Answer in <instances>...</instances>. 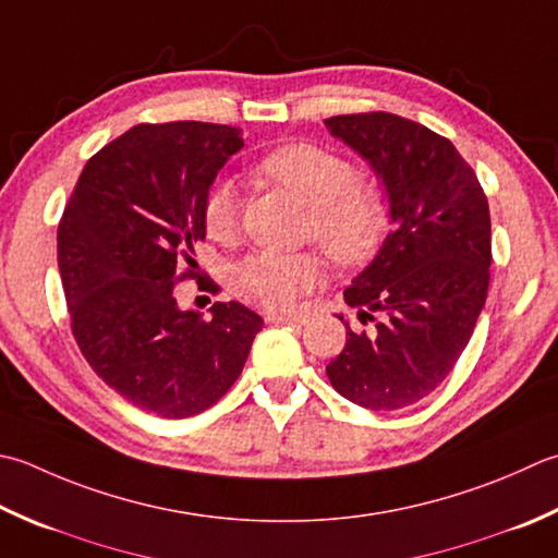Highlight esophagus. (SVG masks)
<instances>
[{
  "label": "esophagus",
  "instance_id": "esophagus-1",
  "mask_svg": "<svg viewBox=\"0 0 558 558\" xmlns=\"http://www.w3.org/2000/svg\"><path fill=\"white\" fill-rule=\"evenodd\" d=\"M264 319L268 324H298V326L310 322L307 316H302V314H282V312H266Z\"/></svg>",
  "mask_w": 558,
  "mask_h": 558
}]
</instances>
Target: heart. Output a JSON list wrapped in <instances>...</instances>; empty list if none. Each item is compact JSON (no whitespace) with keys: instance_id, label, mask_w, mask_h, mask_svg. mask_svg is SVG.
<instances>
[{"instance_id":"obj_1","label":"heart","mask_w":558,"mask_h":558,"mask_svg":"<svg viewBox=\"0 0 558 558\" xmlns=\"http://www.w3.org/2000/svg\"><path fill=\"white\" fill-rule=\"evenodd\" d=\"M258 171L310 207V232L338 264H360L379 248L391 222L387 191L375 181H360L353 161L336 151L294 142L260 159ZM207 234L227 242L239 227V193L227 179L215 181L203 203ZM324 260L314 251L278 254L258 251L239 260L234 288L268 310H292L319 286Z\"/></svg>"}]
</instances>
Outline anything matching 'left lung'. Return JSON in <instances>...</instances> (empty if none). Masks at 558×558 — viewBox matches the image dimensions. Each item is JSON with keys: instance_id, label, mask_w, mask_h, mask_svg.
<instances>
[{"instance_id": "1", "label": "left lung", "mask_w": 558, "mask_h": 558, "mask_svg": "<svg viewBox=\"0 0 558 558\" xmlns=\"http://www.w3.org/2000/svg\"><path fill=\"white\" fill-rule=\"evenodd\" d=\"M329 133L385 185L391 232L343 292L345 348L326 365L333 389L369 411L428 397L452 373L488 294L490 215L474 169L450 140L395 113L333 116Z\"/></svg>"}]
</instances>
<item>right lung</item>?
Returning a JSON list of instances; mask_svg holds the SVG:
<instances>
[{
    "instance_id": "obj_1",
    "label": "right lung",
    "mask_w": 558,
    "mask_h": 558,
    "mask_svg": "<svg viewBox=\"0 0 558 558\" xmlns=\"http://www.w3.org/2000/svg\"><path fill=\"white\" fill-rule=\"evenodd\" d=\"M242 130L215 123L130 128L82 171L58 227V266L72 333L108 387L161 418H189L242 375L264 319L239 302L210 316L181 310L195 272L203 203Z\"/></svg>"
}]
</instances>
